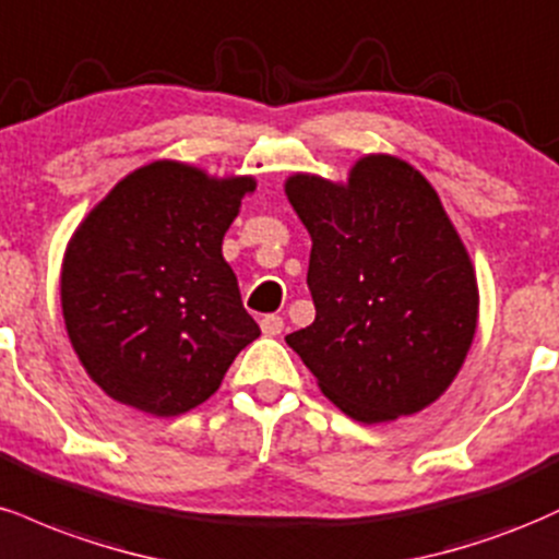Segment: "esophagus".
<instances>
[{"label": "esophagus", "mask_w": 559, "mask_h": 559, "mask_svg": "<svg viewBox=\"0 0 559 559\" xmlns=\"http://www.w3.org/2000/svg\"><path fill=\"white\" fill-rule=\"evenodd\" d=\"M285 330V321L277 313H269V317L261 319V332L266 334V337H277V334Z\"/></svg>", "instance_id": "esophagus-1"}]
</instances>
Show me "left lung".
Returning a JSON list of instances; mask_svg holds the SVG:
<instances>
[{
    "instance_id": "1",
    "label": "left lung",
    "mask_w": 559,
    "mask_h": 559,
    "mask_svg": "<svg viewBox=\"0 0 559 559\" xmlns=\"http://www.w3.org/2000/svg\"><path fill=\"white\" fill-rule=\"evenodd\" d=\"M311 235L317 319L287 334L326 397L360 424L413 416L442 395L474 343V264L437 190L408 162L369 154L347 182L293 175Z\"/></svg>"
}]
</instances>
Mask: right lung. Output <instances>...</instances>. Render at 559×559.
I'll return each mask as SVG.
<instances>
[{
    "instance_id": "obj_1",
    "label": "right lung",
    "mask_w": 559,
    "mask_h": 559,
    "mask_svg": "<svg viewBox=\"0 0 559 559\" xmlns=\"http://www.w3.org/2000/svg\"><path fill=\"white\" fill-rule=\"evenodd\" d=\"M253 177L159 159L91 209L62 261V317L88 377L117 403L169 418L219 390L259 337L222 240Z\"/></svg>"
}]
</instances>
